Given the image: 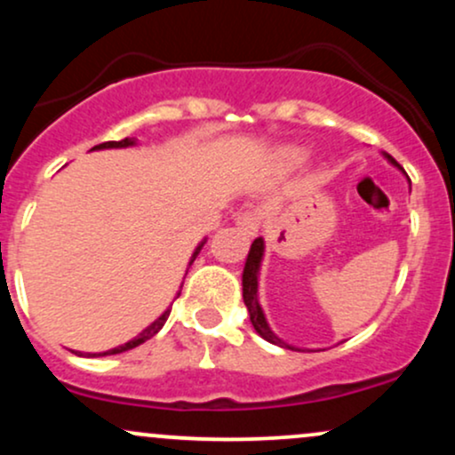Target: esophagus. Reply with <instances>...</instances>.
<instances>
[{
  "label": "esophagus",
  "mask_w": 455,
  "mask_h": 455,
  "mask_svg": "<svg viewBox=\"0 0 455 455\" xmlns=\"http://www.w3.org/2000/svg\"><path fill=\"white\" fill-rule=\"evenodd\" d=\"M235 227H237L239 231L245 235V237H254V235L259 233V227H260V213L254 210L237 213V218H235Z\"/></svg>",
  "instance_id": "34e87169"
}]
</instances>
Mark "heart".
<instances>
[{
    "label": "heart",
    "instance_id": "1",
    "mask_svg": "<svg viewBox=\"0 0 455 455\" xmlns=\"http://www.w3.org/2000/svg\"><path fill=\"white\" fill-rule=\"evenodd\" d=\"M301 160H304V151H301V149H286L284 151L286 164H299Z\"/></svg>",
    "mask_w": 455,
    "mask_h": 455
}]
</instances>
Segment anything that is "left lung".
I'll return each instance as SVG.
<instances>
[{
    "label": "left lung",
    "instance_id": "left-lung-1",
    "mask_svg": "<svg viewBox=\"0 0 455 455\" xmlns=\"http://www.w3.org/2000/svg\"><path fill=\"white\" fill-rule=\"evenodd\" d=\"M385 158L400 169V164L391 158V156L385 154ZM263 252H265L263 237H257L252 242V245H250V252H248V259H245V267H243V275H242L243 304L250 312V323H252V327L257 329V333L263 338V340H267L271 344H278V347H282V348H291V351H301V348H295V347H291V344H286L284 340H280V338L271 331L267 318H265V315H263V307H260V304H259V269H260V260H263Z\"/></svg>",
    "mask_w": 455,
    "mask_h": 455
}]
</instances>
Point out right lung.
<instances>
[{"instance_id": "add662e5", "label": "right lung", "mask_w": 455, "mask_h": 455, "mask_svg": "<svg viewBox=\"0 0 455 455\" xmlns=\"http://www.w3.org/2000/svg\"><path fill=\"white\" fill-rule=\"evenodd\" d=\"M130 145H134V139H122V140H107V143H100V145H96V148H92V149H117V148H130ZM203 243H205V239H203L201 243L196 245V250L195 252H192V259H190V263L188 265H192L195 263V259H196V254L201 252V248H203ZM169 315H171V310H164L162 312V316L160 318H156L154 323H151L149 327H145L143 331L139 333V336H134L132 340H128L126 344H119V347H115V348H111V351H104V353H92V357H104V355H117V353H124V351H130V348H134V347H139V344H143L145 340H149V338H154L156 333L160 331L162 327H164V323H166V318H169Z\"/></svg>"}]
</instances>
